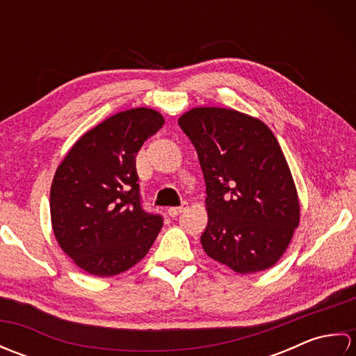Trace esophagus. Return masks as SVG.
Segmentation results:
<instances>
[{"label": "esophagus", "instance_id": "34e87169", "mask_svg": "<svg viewBox=\"0 0 356 356\" xmlns=\"http://www.w3.org/2000/svg\"><path fill=\"white\" fill-rule=\"evenodd\" d=\"M186 208H188V202H186V200H184L182 203H180L179 207H172V208H170V209H168V214H170L171 217H177L179 214H182Z\"/></svg>", "mask_w": 356, "mask_h": 356}]
</instances>
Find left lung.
<instances>
[{
    "label": "left lung",
    "mask_w": 356,
    "mask_h": 356,
    "mask_svg": "<svg viewBox=\"0 0 356 356\" xmlns=\"http://www.w3.org/2000/svg\"><path fill=\"white\" fill-rule=\"evenodd\" d=\"M207 184L205 252L238 274L264 270L289 246L300 203L275 136L236 110L200 107L179 119Z\"/></svg>",
    "instance_id": "1"
}]
</instances>
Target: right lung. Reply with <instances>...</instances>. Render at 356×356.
<instances>
[{"instance_id": "right-lung-1", "label": "right lung", "mask_w": 356, "mask_h": 356, "mask_svg": "<svg viewBox=\"0 0 356 356\" xmlns=\"http://www.w3.org/2000/svg\"><path fill=\"white\" fill-rule=\"evenodd\" d=\"M162 125L149 108L118 113L82 136L58 166L50 190L53 232L88 274L130 269L162 229V216L143 208L136 171V154Z\"/></svg>"}]
</instances>
